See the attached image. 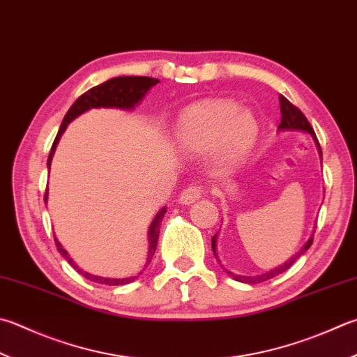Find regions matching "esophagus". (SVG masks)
<instances>
[{"label":"esophagus","instance_id":"1","mask_svg":"<svg viewBox=\"0 0 357 357\" xmlns=\"http://www.w3.org/2000/svg\"><path fill=\"white\" fill-rule=\"evenodd\" d=\"M202 194H204V190H202V186L197 185H192V186H188L183 190V192L180 194L178 202L181 205H191L194 202L199 200L202 197Z\"/></svg>","mask_w":357,"mask_h":357}]
</instances>
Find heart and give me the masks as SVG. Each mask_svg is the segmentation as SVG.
Listing matches in <instances>:
<instances>
[{"mask_svg":"<svg viewBox=\"0 0 357 357\" xmlns=\"http://www.w3.org/2000/svg\"><path fill=\"white\" fill-rule=\"evenodd\" d=\"M258 137L257 119L231 100H205L181 113L176 141L186 155H204L213 149V161L220 167L239 165Z\"/></svg>","mask_w":357,"mask_h":357,"instance_id":"heart-1","label":"heart"}]
</instances>
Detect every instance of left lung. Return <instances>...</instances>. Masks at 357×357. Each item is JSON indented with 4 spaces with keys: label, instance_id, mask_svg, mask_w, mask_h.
I'll return each mask as SVG.
<instances>
[{
    "label": "left lung",
    "instance_id": "left-lung-1",
    "mask_svg": "<svg viewBox=\"0 0 357 357\" xmlns=\"http://www.w3.org/2000/svg\"><path fill=\"white\" fill-rule=\"evenodd\" d=\"M280 107H281V123L278 126V130L280 132H284V130H300V132H306L309 133V135L312 137V139L315 141V146H317L319 149V153L321 157V149H320V144H319V139L317 137H315L314 133V129L311 127V124H309V121L306 119V116L301 113L297 107L292 105L289 100L284 98V96H280ZM314 241V233L309 236V239L305 242V245L300 248V250L294 255L292 258H289L287 261H284L283 264L281 266H277L271 268V271L267 272H262V273H258V275H238V273H233L230 271H227V268H224V271L230 275V277L233 280L236 281H241V283H247V284H258V283H262V281H267L271 280L273 277H277V275L286 272L289 267H291L295 261H297L301 255L306 253V250L309 247H311ZM216 244H218V234H214V236L211 238V248H213V253L214 257L218 258L216 255Z\"/></svg>",
    "mask_w": 357,
    "mask_h": 357
}]
</instances>
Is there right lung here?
<instances>
[{"mask_svg":"<svg viewBox=\"0 0 357 357\" xmlns=\"http://www.w3.org/2000/svg\"><path fill=\"white\" fill-rule=\"evenodd\" d=\"M158 82H160L158 79H152V77L119 76V77H113L110 80H107V82L100 84L98 86H93V89L84 93L82 96H79L76 99V102H74L70 107V110L66 112V115L62 121V126H60V129L57 132V137H56V139H54L50 157H48V169L51 167L52 155H54V152H56L59 139H60V137H62V133L65 132L66 126H68L73 119H76L77 116L82 115V113L89 112L91 109H100V107H104V109H119V110L135 109V105H138L141 100H143L146 93L149 91L153 85H157ZM45 202H48V190H46V194H45ZM165 214H166V208H161V210L157 213V216L153 218L152 224L149 227V231H147V234H149V252H147V261H146L144 268L149 266L153 253H155L158 234H160V224H161V220H163ZM54 241H56L59 253L62 255V257L68 261L70 264L76 268L80 275H82V277H85L90 281H95V283L107 284V286L129 284V283H132V281H135L141 273H143V272H139L138 275H135V277H127V278H105V277H98V275H91L89 272L82 271V268H79V266L70 258V255L66 253V250L62 247V244H60L57 238H54Z\"/></svg>","mask_w":357,"mask_h":357,"instance_id":"add662e5","label":"right lung"}]
</instances>
